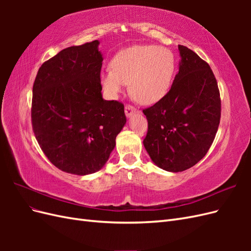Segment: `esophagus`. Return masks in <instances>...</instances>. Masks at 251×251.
Segmentation results:
<instances>
[{
	"label": "esophagus",
	"instance_id": "esophagus-1",
	"mask_svg": "<svg viewBox=\"0 0 251 251\" xmlns=\"http://www.w3.org/2000/svg\"><path fill=\"white\" fill-rule=\"evenodd\" d=\"M125 112H126V115L127 117L132 116L133 114L136 112V109L133 107L131 104H126V108H125Z\"/></svg>",
	"mask_w": 251,
	"mask_h": 251
}]
</instances>
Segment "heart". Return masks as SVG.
I'll return each instance as SVG.
<instances>
[{"instance_id": "obj_1", "label": "heart", "mask_w": 251, "mask_h": 251, "mask_svg": "<svg viewBox=\"0 0 251 251\" xmlns=\"http://www.w3.org/2000/svg\"><path fill=\"white\" fill-rule=\"evenodd\" d=\"M101 72L100 81L109 95L116 96L130 82L134 98L143 104L159 101L168 93L176 69L173 52L154 45H135L120 50Z\"/></svg>"}]
</instances>
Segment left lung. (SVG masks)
<instances>
[{
	"mask_svg": "<svg viewBox=\"0 0 251 251\" xmlns=\"http://www.w3.org/2000/svg\"><path fill=\"white\" fill-rule=\"evenodd\" d=\"M171 90L143 110L148 133L143 140L153 162L168 172L191 169L206 155L221 118L218 82L209 65L185 46Z\"/></svg>",
	"mask_w": 251,
	"mask_h": 251,
	"instance_id": "obj_1",
	"label": "left lung"
}]
</instances>
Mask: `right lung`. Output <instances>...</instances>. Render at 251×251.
Returning a JSON list of instances; mask_svg holds the SVG:
<instances>
[{
	"label": "right lung",
	"mask_w": 251,
	"mask_h": 251,
	"mask_svg": "<svg viewBox=\"0 0 251 251\" xmlns=\"http://www.w3.org/2000/svg\"><path fill=\"white\" fill-rule=\"evenodd\" d=\"M93 41L58 52L39 69L32 89L35 138L60 171H100L126 123L124 103L101 95L102 55Z\"/></svg>",
	"instance_id": "obj_1"
}]
</instances>
